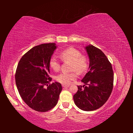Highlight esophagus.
I'll return each instance as SVG.
<instances>
[{
  "mask_svg": "<svg viewBox=\"0 0 133 133\" xmlns=\"http://www.w3.org/2000/svg\"><path fill=\"white\" fill-rule=\"evenodd\" d=\"M70 86L69 85H66V84H63L62 85V87H63V88H65V87H69Z\"/></svg>",
  "mask_w": 133,
  "mask_h": 133,
  "instance_id": "obj_1",
  "label": "esophagus"
}]
</instances>
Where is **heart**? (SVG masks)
<instances>
[{
    "instance_id": "obj_1",
    "label": "heart",
    "mask_w": 133,
    "mask_h": 133,
    "mask_svg": "<svg viewBox=\"0 0 133 133\" xmlns=\"http://www.w3.org/2000/svg\"><path fill=\"white\" fill-rule=\"evenodd\" d=\"M60 57L63 60L71 62V70H76L79 73H83L88 68V60L84 56H82L79 50L75 48H69L64 49L60 52ZM49 66L55 71H58L60 67V61L57 56L53 55L49 60ZM77 77V73L75 71L71 73L62 72L56 77V80L62 84H69L72 80Z\"/></svg>"
}]
</instances>
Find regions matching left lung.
I'll return each instance as SVG.
<instances>
[{"label":"left lung","mask_w":133,"mask_h":133,"mask_svg":"<svg viewBox=\"0 0 133 133\" xmlns=\"http://www.w3.org/2000/svg\"><path fill=\"white\" fill-rule=\"evenodd\" d=\"M89 58V71L82 82V86L73 96L77 107L83 111H93L107 102L113 87L112 66L104 53L91 44L85 47Z\"/></svg>","instance_id":"obj_1"}]
</instances>
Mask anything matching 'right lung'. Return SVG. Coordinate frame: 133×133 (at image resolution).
I'll return each instance as SVG.
<instances>
[{"mask_svg":"<svg viewBox=\"0 0 133 133\" xmlns=\"http://www.w3.org/2000/svg\"><path fill=\"white\" fill-rule=\"evenodd\" d=\"M57 48L55 43L33 47L22 56L15 74L20 96L31 109L46 112L57 104L62 90L60 83L49 84V60Z\"/></svg>","mask_w":133,"mask_h":133,"instance_id":"right-lung-1","label":"right lung"}]
</instances>
